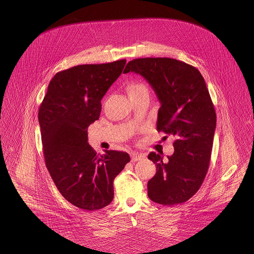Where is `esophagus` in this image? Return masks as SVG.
Returning <instances> with one entry per match:
<instances>
[{
	"label": "esophagus",
	"instance_id": "34e87169",
	"mask_svg": "<svg viewBox=\"0 0 254 254\" xmlns=\"http://www.w3.org/2000/svg\"><path fill=\"white\" fill-rule=\"evenodd\" d=\"M130 156H131V161H132V162H137V161H140V160H142L143 158H145L144 154H140V153H138V152H132V153L130 154Z\"/></svg>",
	"mask_w": 254,
	"mask_h": 254
}]
</instances>
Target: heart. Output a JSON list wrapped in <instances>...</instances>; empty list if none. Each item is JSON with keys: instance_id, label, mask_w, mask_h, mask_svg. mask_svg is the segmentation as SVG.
<instances>
[{"instance_id": "obj_1", "label": "heart", "mask_w": 254, "mask_h": 254, "mask_svg": "<svg viewBox=\"0 0 254 254\" xmlns=\"http://www.w3.org/2000/svg\"><path fill=\"white\" fill-rule=\"evenodd\" d=\"M127 92H128V95L130 96V95H137L142 93H148V89L145 84L136 82L127 86Z\"/></svg>"}]
</instances>
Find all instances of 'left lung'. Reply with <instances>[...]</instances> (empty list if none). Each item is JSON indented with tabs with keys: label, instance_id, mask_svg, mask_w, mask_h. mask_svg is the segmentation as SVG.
Here are the masks:
<instances>
[{
	"label": "left lung",
	"instance_id": "obj_1",
	"mask_svg": "<svg viewBox=\"0 0 254 254\" xmlns=\"http://www.w3.org/2000/svg\"><path fill=\"white\" fill-rule=\"evenodd\" d=\"M130 71L145 78L161 103L158 132L175 137L174 153L168 162L155 152L147 156L157 169L147 183V195L160 205L185 203L205 180L216 127V113L205 80L196 67L166 57L134 59L124 73Z\"/></svg>",
	"mask_w": 254,
	"mask_h": 254
}]
</instances>
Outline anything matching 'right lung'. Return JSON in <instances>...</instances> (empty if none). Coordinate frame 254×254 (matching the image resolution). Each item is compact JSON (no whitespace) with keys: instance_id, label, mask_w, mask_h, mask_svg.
<instances>
[{"instance_id":"right-lung-1","label":"right lung","mask_w":254,"mask_h":254,"mask_svg":"<svg viewBox=\"0 0 254 254\" xmlns=\"http://www.w3.org/2000/svg\"><path fill=\"white\" fill-rule=\"evenodd\" d=\"M126 63L80 64L56 73L39 109L49 174L64 198L81 209L109 205L113 181L130 161L127 152L116 150L99 155L87 143V127L99 119L101 100Z\"/></svg>"}]
</instances>
